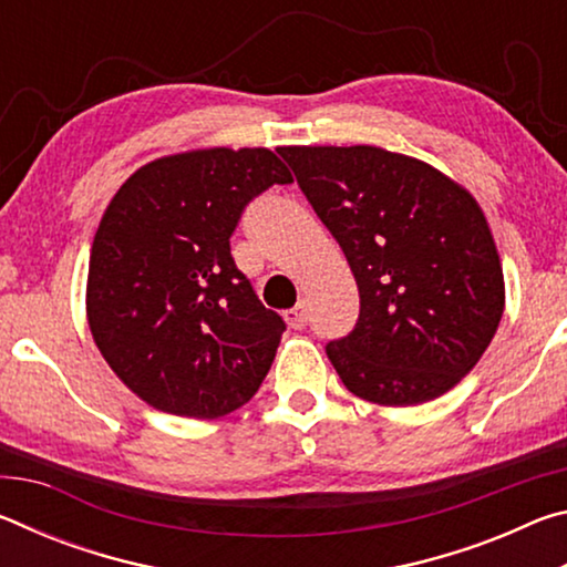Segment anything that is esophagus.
Wrapping results in <instances>:
<instances>
[{"mask_svg":"<svg viewBox=\"0 0 567 567\" xmlns=\"http://www.w3.org/2000/svg\"><path fill=\"white\" fill-rule=\"evenodd\" d=\"M307 318H310V315H307V305L305 302H297L292 310L285 312V320H287V324H290L292 330H305L307 328Z\"/></svg>","mask_w":567,"mask_h":567,"instance_id":"obj_1","label":"esophagus"}]
</instances>
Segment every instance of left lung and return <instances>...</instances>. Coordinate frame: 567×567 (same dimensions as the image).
Masks as SVG:
<instances>
[{"label":"left lung","mask_w":567,"mask_h":567,"mask_svg":"<svg viewBox=\"0 0 567 567\" xmlns=\"http://www.w3.org/2000/svg\"><path fill=\"white\" fill-rule=\"evenodd\" d=\"M280 155L360 290L354 330L324 348L344 388L402 408L445 395L503 318V267L483 209L443 172L380 147Z\"/></svg>","instance_id":"left-lung-1"}]
</instances>
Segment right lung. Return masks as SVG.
<instances>
[{
  "instance_id": "1",
  "label": "right lung",
  "mask_w": 567,
  "mask_h": 567,
  "mask_svg": "<svg viewBox=\"0 0 567 567\" xmlns=\"http://www.w3.org/2000/svg\"><path fill=\"white\" fill-rule=\"evenodd\" d=\"M292 175L265 147L150 162L104 209L90 255L87 320L102 358L147 405L215 420L243 408L285 332L237 270L245 207Z\"/></svg>"
}]
</instances>
